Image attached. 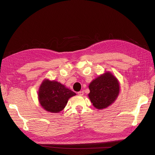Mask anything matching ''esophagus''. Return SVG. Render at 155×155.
<instances>
[{
    "label": "esophagus",
    "mask_w": 155,
    "mask_h": 155,
    "mask_svg": "<svg viewBox=\"0 0 155 155\" xmlns=\"http://www.w3.org/2000/svg\"><path fill=\"white\" fill-rule=\"evenodd\" d=\"M78 94L79 96H83V91H79L78 92Z\"/></svg>",
    "instance_id": "esophagus-1"
}]
</instances>
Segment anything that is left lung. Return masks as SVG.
I'll list each match as a JSON object with an SVG mask.
<instances>
[{"label":"left lung","mask_w":155,"mask_h":155,"mask_svg":"<svg viewBox=\"0 0 155 155\" xmlns=\"http://www.w3.org/2000/svg\"><path fill=\"white\" fill-rule=\"evenodd\" d=\"M88 97L96 109H102L109 106L118 97L120 86L113 75L106 72L93 80L89 85Z\"/></svg>","instance_id":"obj_1"}]
</instances>
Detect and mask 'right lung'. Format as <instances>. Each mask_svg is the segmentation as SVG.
<instances>
[{
  "instance_id": "right-lung-1",
  "label": "right lung",
  "mask_w": 155,
  "mask_h": 155,
  "mask_svg": "<svg viewBox=\"0 0 155 155\" xmlns=\"http://www.w3.org/2000/svg\"><path fill=\"white\" fill-rule=\"evenodd\" d=\"M75 95L76 93L59 82L45 80L39 88V100L45 110L57 113L64 109L69 98Z\"/></svg>"
}]
</instances>
